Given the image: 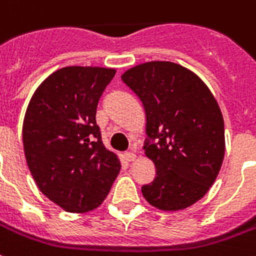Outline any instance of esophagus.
I'll list each match as a JSON object with an SVG mask.
<instances>
[{"label":"esophagus","instance_id":"34e87169","mask_svg":"<svg viewBox=\"0 0 256 256\" xmlns=\"http://www.w3.org/2000/svg\"><path fill=\"white\" fill-rule=\"evenodd\" d=\"M124 159L128 160V162H133L134 159H136V154L133 151H128V152L124 154Z\"/></svg>","mask_w":256,"mask_h":256}]
</instances>
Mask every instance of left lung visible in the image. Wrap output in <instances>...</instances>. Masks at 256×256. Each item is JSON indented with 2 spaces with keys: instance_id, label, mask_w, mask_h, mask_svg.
Listing matches in <instances>:
<instances>
[{
  "instance_id": "left-lung-1",
  "label": "left lung",
  "mask_w": 256,
  "mask_h": 256,
  "mask_svg": "<svg viewBox=\"0 0 256 256\" xmlns=\"http://www.w3.org/2000/svg\"><path fill=\"white\" fill-rule=\"evenodd\" d=\"M144 105V151L156 168L142 196L162 210H178L201 200L224 158V122L218 101L196 73L154 60L122 74Z\"/></svg>"
}]
</instances>
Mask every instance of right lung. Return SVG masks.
<instances>
[{"instance_id":"add662e5","label":"right lung","mask_w":256,"mask_h":256,"mask_svg":"<svg viewBox=\"0 0 256 256\" xmlns=\"http://www.w3.org/2000/svg\"><path fill=\"white\" fill-rule=\"evenodd\" d=\"M115 69L68 66L36 90L23 120V148L40 191L73 214L100 206L120 162L101 140L97 105Z\"/></svg>"}]
</instances>
